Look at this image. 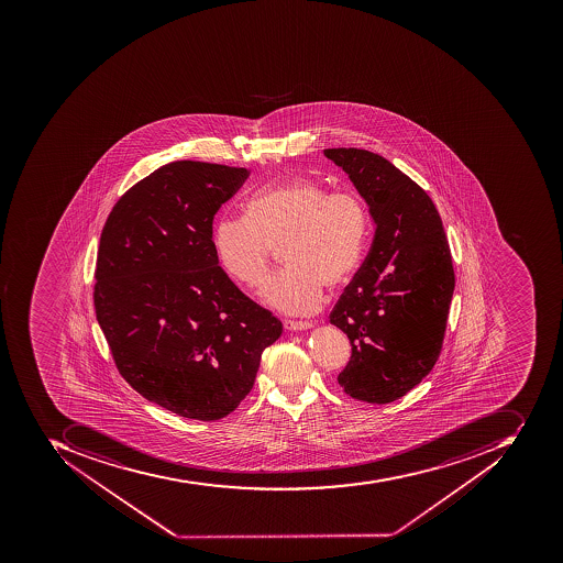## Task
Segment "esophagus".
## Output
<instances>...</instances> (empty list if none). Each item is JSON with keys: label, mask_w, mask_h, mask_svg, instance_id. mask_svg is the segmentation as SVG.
<instances>
[{"label": "esophagus", "mask_w": 563, "mask_h": 563, "mask_svg": "<svg viewBox=\"0 0 563 563\" xmlns=\"http://www.w3.org/2000/svg\"><path fill=\"white\" fill-rule=\"evenodd\" d=\"M313 328L311 322H301V320H284V329L286 331H307Z\"/></svg>", "instance_id": "1"}]
</instances>
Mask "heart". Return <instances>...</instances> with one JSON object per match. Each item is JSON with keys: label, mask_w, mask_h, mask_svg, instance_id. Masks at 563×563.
<instances>
[{"label": "heart", "mask_w": 563, "mask_h": 563, "mask_svg": "<svg viewBox=\"0 0 563 563\" xmlns=\"http://www.w3.org/2000/svg\"><path fill=\"white\" fill-rule=\"evenodd\" d=\"M367 208L355 192L332 191L320 180L295 177L260 189L244 217L220 216L213 250L222 271L241 286L262 289L274 247L283 246L286 271L268 283L265 301L289 316L319 310L325 286L355 276L367 244Z\"/></svg>", "instance_id": "heart-1"}]
</instances>
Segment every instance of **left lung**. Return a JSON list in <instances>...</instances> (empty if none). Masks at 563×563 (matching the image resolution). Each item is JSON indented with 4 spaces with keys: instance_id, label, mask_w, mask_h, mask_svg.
<instances>
[{
    "instance_id": "1",
    "label": "left lung",
    "mask_w": 563,
    "mask_h": 563,
    "mask_svg": "<svg viewBox=\"0 0 563 563\" xmlns=\"http://www.w3.org/2000/svg\"><path fill=\"white\" fill-rule=\"evenodd\" d=\"M323 155L346 172L375 222L371 253L331 313L351 344L338 383L351 398L391 404L443 347L455 291L450 244L431 198L389 159L358 148Z\"/></svg>"
}]
</instances>
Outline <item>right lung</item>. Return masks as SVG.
Listing matches in <instances>:
<instances>
[{"label":"right lung","mask_w":563,"mask_h":563,"mask_svg":"<svg viewBox=\"0 0 563 563\" xmlns=\"http://www.w3.org/2000/svg\"><path fill=\"white\" fill-rule=\"evenodd\" d=\"M246 168L180 159L134 184L108 216L96 319L120 375L186 419L219 420L246 398L283 323L247 298L213 250V217Z\"/></svg>","instance_id":"right-lung-1"}]
</instances>
